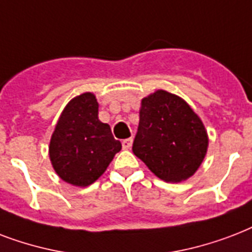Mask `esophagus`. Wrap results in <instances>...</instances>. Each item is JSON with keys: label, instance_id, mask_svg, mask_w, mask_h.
<instances>
[{"label": "esophagus", "instance_id": "esophagus-1", "mask_svg": "<svg viewBox=\"0 0 252 252\" xmlns=\"http://www.w3.org/2000/svg\"><path fill=\"white\" fill-rule=\"evenodd\" d=\"M131 146H132V138H127V139H125L124 142H122V147H124L125 150H128Z\"/></svg>", "mask_w": 252, "mask_h": 252}]
</instances>
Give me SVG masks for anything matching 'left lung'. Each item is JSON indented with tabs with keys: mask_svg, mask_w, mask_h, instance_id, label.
<instances>
[{
	"mask_svg": "<svg viewBox=\"0 0 252 252\" xmlns=\"http://www.w3.org/2000/svg\"><path fill=\"white\" fill-rule=\"evenodd\" d=\"M208 142L198 116L179 95L157 91L142 99L132 153L159 179L179 183L192 176Z\"/></svg>",
	"mask_w": 252,
	"mask_h": 252,
	"instance_id": "left-lung-1",
	"label": "left lung"
}]
</instances>
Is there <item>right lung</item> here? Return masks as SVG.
<instances>
[{
    "mask_svg": "<svg viewBox=\"0 0 252 252\" xmlns=\"http://www.w3.org/2000/svg\"><path fill=\"white\" fill-rule=\"evenodd\" d=\"M121 148L110 126L98 120L94 94L83 93L62 113L50 142V159L62 180L87 187L106 171Z\"/></svg>",
    "mask_w": 252,
    "mask_h": 252,
    "instance_id": "obj_1",
    "label": "right lung"
}]
</instances>
